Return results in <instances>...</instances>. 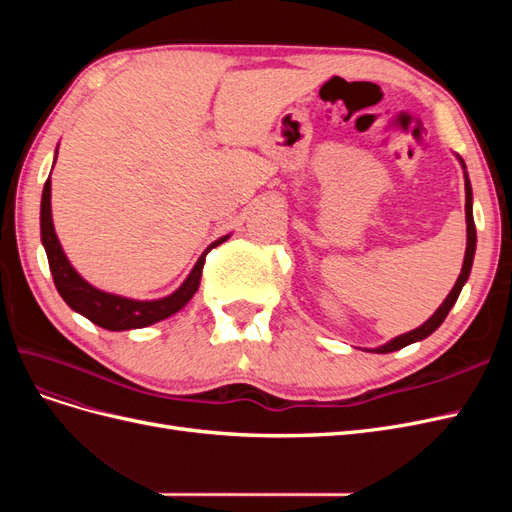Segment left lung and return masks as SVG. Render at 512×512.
<instances>
[{
    "label": "left lung",
    "mask_w": 512,
    "mask_h": 512,
    "mask_svg": "<svg viewBox=\"0 0 512 512\" xmlns=\"http://www.w3.org/2000/svg\"><path fill=\"white\" fill-rule=\"evenodd\" d=\"M461 160V158H459ZM461 166L466 168V164H463L461 160ZM466 222H468V245H466V258H463V267H461V273L457 277V282L453 286V290L448 292V297L444 299V303L436 309V314H433L427 322H423L421 327L410 331V333H404L399 335L395 339H391L389 344H384L380 348H374L371 352H380V354H386V352H395L399 348H404L408 344H414V342H421V339L429 337L433 331H436L440 324L444 322V318L448 316V312H451V307L455 305L459 292L463 288V284L468 282L470 277V269H472V262H474V252H476V226H474V215H472V185H470V179H468V173H466Z\"/></svg>",
    "instance_id": "left-lung-1"
}]
</instances>
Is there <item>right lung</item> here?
<instances>
[{
    "label": "right lung",
    "mask_w": 512,
    "mask_h": 512,
    "mask_svg": "<svg viewBox=\"0 0 512 512\" xmlns=\"http://www.w3.org/2000/svg\"><path fill=\"white\" fill-rule=\"evenodd\" d=\"M57 158V156H55ZM40 235H42V245L46 250V258H49V267L53 273V282L57 292L61 294L74 312H79L87 320H91L98 327L106 331H128V329H143L149 327V324H156L168 316L177 314L181 307H185L194 292L200 286V275H203L205 267V258L207 254L224 243L228 239L222 237L218 241H213L203 256L198 258L194 265L192 273L173 294H168L164 299L156 301H134L119 297V294L111 292H102L87 284L83 277L74 271L70 265V260L66 258L64 250H61L59 239L55 235L53 228V218H51V179H46L44 190H42V205H40Z\"/></svg>",
    "instance_id": "obj_1"
}]
</instances>
